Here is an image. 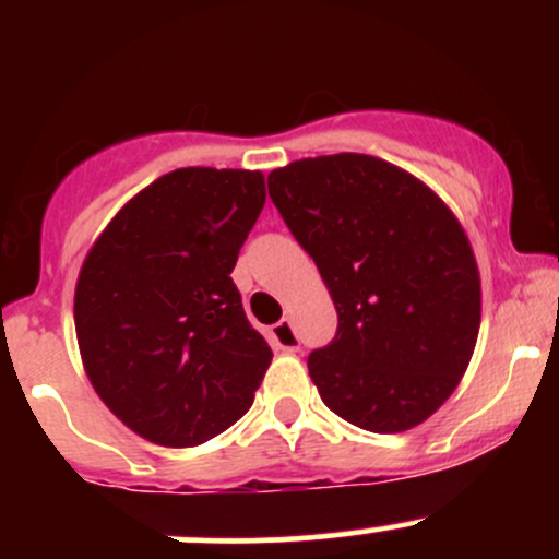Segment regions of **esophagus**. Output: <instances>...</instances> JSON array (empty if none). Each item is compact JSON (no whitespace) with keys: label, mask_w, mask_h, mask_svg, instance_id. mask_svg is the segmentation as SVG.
I'll use <instances>...</instances> for the list:
<instances>
[{"label":"esophagus","mask_w":559,"mask_h":559,"mask_svg":"<svg viewBox=\"0 0 559 559\" xmlns=\"http://www.w3.org/2000/svg\"><path fill=\"white\" fill-rule=\"evenodd\" d=\"M273 338L284 352H299V336H297V331H294L292 320H281V323H275Z\"/></svg>","instance_id":"obj_1"}]
</instances>
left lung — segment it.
Masks as SVG:
<instances>
[{
	"label": "left lung",
	"mask_w": 559,
	"mask_h": 559,
	"mask_svg": "<svg viewBox=\"0 0 559 559\" xmlns=\"http://www.w3.org/2000/svg\"><path fill=\"white\" fill-rule=\"evenodd\" d=\"M338 312L307 360L320 400L373 433L420 426L457 389L480 329V275L463 223L381 157H307L267 176Z\"/></svg>",
	"instance_id": "8db88e82"
}]
</instances>
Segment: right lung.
<instances>
[{
  "mask_svg": "<svg viewBox=\"0 0 559 559\" xmlns=\"http://www.w3.org/2000/svg\"><path fill=\"white\" fill-rule=\"evenodd\" d=\"M262 204L260 170L178 168L128 199L83 260V370L152 444H204L252 407L273 352L230 271Z\"/></svg>",
  "mask_w": 559,
  "mask_h": 559,
  "instance_id": "add662e5",
  "label": "right lung"
}]
</instances>
